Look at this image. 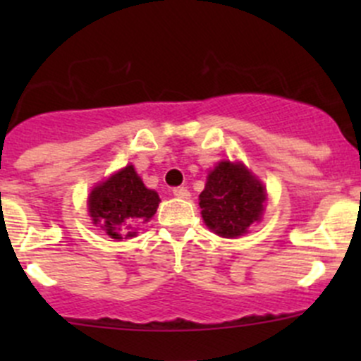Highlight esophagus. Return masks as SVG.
<instances>
[{
    "mask_svg": "<svg viewBox=\"0 0 361 361\" xmlns=\"http://www.w3.org/2000/svg\"><path fill=\"white\" fill-rule=\"evenodd\" d=\"M173 195L178 199H188L190 197V192H188L187 187H176L173 188Z\"/></svg>",
    "mask_w": 361,
    "mask_h": 361,
    "instance_id": "1",
    "label": "esophagus"
}]
</instances>
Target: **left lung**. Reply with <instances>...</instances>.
Returning a JSON list of instances; mask_svg holds the SVG:
<instances>
[{"instance_id":"8db88e82","label":"left lung","mask_w":361,"mask_h":361,"mask_svg":"<svg viewBox=\"0 0 361 361\" xmlns=\"http://www.w3.org/2000/svg\"><path fill=\"white\" fill-rule=\"evenodd\" d=\"M265 190L243 164L228 160L218 164L199 195L202 218L211 231L221 238H239L260 220Z\"/></svg>"}]
</instances>
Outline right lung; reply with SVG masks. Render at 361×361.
Segmentation results:
<instances>
[{"instance_id": "add662e5", "label": "right lung", "mask_w": 361, "mask_h": 361, "mask_svg": "<svg viewBox=\"0 0 361 361\" xmlns=\"http://www.w3.org/2000/svg\"><path fill=\"white\" fill-rule=\"evenodd\" d=\"M159 202L157 192L145 187L134 167L127 166L90 192L89 214L111 239L133 238L136 232L130 228L150 220Z\"/></svg>"}]
</instances>
